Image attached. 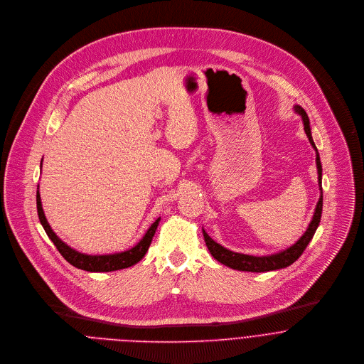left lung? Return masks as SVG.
<instances>
[{
	"label": "left lung",
	"instance_id": "8db88e82",
	"mask_svg": "<svg viewBox=\"0 0 364 364\" xmlns=\"http://www.w3.org/2000/svg\"><path fill=\"white\" fill-rule=\"evenodd\" d=\"M295 113H298L302 117L304 122V128L305 132L309 138V142L312 144L314 149L316 151V168H318V183H319V191H321V196L319 200L316 203L315 208V213L314 218L306 229V232L302 235V237L292 244L291 247L271 254V255H248V254H242V252H235L230 251L228 248H225L223 245H220L219 242H215L213 239H210V236L203 230V237L206 245L210 251V254L222 264L233 268V269H239V271H250V272H265V271H274V269H279V268H285L288 265H291L292 262H295L304 252V250L306 248V245L312 240L319 222H321V216H322V206H323V192H322V164H321V158H319V152L315 146V142L312 139V134H311V127H309V119L308 114L305 113V110L301 106H295Z\"/></svg>",
	"mask_w": 364,
	"mask_h": 364
}]
</instances>
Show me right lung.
Returning a JSON list of instances; mask_svg holds the SVG:
<instances>
[{
    "instance_id": "add662e5",
    "label": "right lung",
    "mask_w": 364,
    "mask_h": 364,
    "mask_svg": "<svg viewBox=\"0 0 364 364\" xmlns=\"http://www.w3.org/2000/svg\"><path fill=\"white\" fill-rule=\"evenodd\" d=\"M42 166V164H41ZM39 189V186H38ZM36 209H38V216H39V222L43 226L48 237L52 240V242L56 245V248L59 250V252L63 255V258L70 262L73 267L79 268V269H85L89 272H109V271H117L122 268H128L134 264H136L138 261L142 259V257L145 255V252L148 251V247L152 242V237L156 232V228L159 225V219H156L151 228L146 230L145 236L136 242L132 248L122 251V252H114V254H97V255H90V254H83L76 251L75 248L69 247L66 242H62L56 233L50 229L43 209H42V202H41V195L39 191H36Z\"/></svg>"
}]
</instances>
